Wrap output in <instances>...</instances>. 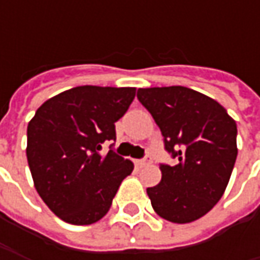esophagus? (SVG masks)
Wrapping results in <instances>:
<instances>
[{"instance_id": "esophagus-1", "label": "esophagus", "mask_w": 260, "mask_h": 260, "mask_svg": "<svg viewBox=\"0 0 260 260\" xmlns=\"http://www.w3.org/2000/svg\"><path fill=\"white\" fill-rule=\"evenodd\" d=\"M136 164H137V165L140 166V168H143V166L150 165V164H152V160H150V159H147V157H146V159H143V160H137V162H136Z\"/></svg>"}]
</instances>
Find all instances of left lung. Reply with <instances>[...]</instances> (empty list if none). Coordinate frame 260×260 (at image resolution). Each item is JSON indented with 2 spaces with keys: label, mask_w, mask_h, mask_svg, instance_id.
Instances as JSON below:
<instances>
[{
  "label": "left lung",
  "mask_w": 260,
  "mask_h": 260,
  "mask_svg": "<svg viewBox=\"0 0 260 260\" xmlns=\"http://www.w3.org/2000/svg\"><path fill=\"white\" fill-rule=\"evenodd\" d=\"M165 149L178 159L160 165V182L147 188L156 214L185 224L205 215L224 194L237 157V125L215 100L185 86L139 88Z\"/></svg>",
  "instance_id": "obj_1"
}]
</instances>
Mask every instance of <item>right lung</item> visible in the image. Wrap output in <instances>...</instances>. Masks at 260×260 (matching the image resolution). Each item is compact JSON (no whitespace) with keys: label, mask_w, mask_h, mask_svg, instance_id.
Here are the masks:
<instances>
[{"label":"right lung","mask_w":260,"mask_h":260,"mask_svg":"<svg viewBox=\"0 0 260 260\" xmlns=\"http://www.w3.org/2000/svg\"><path fill=\"white\" fill-rule=\"evenodd\" d=\"M136 88L84 85L40 105L27 125V162L36 191L60 220L86 225L101 220L133 162L101 146L115 140Z\"/></svg>","instance_id":"obj_1"}]
</instances>
